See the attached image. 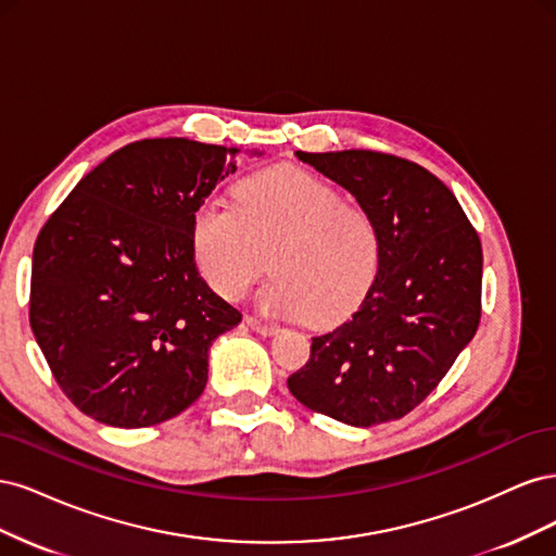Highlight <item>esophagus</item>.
Listing matches in <instances>:
<instances>
[{
	"label": "esophagus",
	"mask_w": 556,
	"mask_h": 556,
	"mask_svg": "<svg viewBox=\"0 0 556 556\" xmlns=\"http://www.w3.org/2000/svg\"><path fill=\"white\" fill-rule=\"evenodd\" d=\"M245 325H248L252 331H257V333H262V336H274V333L278 331L276 325L264 323V319H257V317H252V315L245 317Z\"/></svg>",
	"instance_id": "esophagus-1"
}]
</instances>
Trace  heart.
Returning a JSON list of instances; mask_svg holds the SVG:
<instances>
[{
    "label": "heart",
    "instance_id": "b5f03b06",
    "mask_svg": "<svg viewBox=\"0 0 556 556\" xmlns=\"http://www.w3.org/2000/svg\"><path fill=\"white\" fill-rule=\"evenodd\" d=\"M201 276L229 299H243L266 266L260 290L271 315L329 327L355 313L380 266V233L357 204L301 169H271L241 180L233 206L206 201L192 217Z\"/></svg>",
    "mask_w": 556,
    "mask_h": 556
}]
</instances>
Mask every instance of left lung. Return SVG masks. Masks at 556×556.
<instances>
[{
  "mask_svg": "<svg viewBox=\"0 0 556 556\" xmlns=\"http://www.w3.org/2000/svg\"><path fill=\"white\" fill-rule=\"evenodd\" d=\"M296 157L339 182L380 233V266L359 311L315 336L288 378L306 408L350 427L419 406L480 325L482 245L457 197L425 166L376 150Z\"/></svg>",
  "mask_w": 556,
  "mask_h": 556,
  "instance_id": "8db88e82",
  "label": "left lung"
}]
</instances>
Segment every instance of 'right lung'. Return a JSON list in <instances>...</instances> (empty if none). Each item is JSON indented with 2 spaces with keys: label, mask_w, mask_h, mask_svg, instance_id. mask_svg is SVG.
<instances>
[{
  "label": "right lung",
  "mask_w": 556,
  "mask_h": 556,
  "mask_svg": "<svg viewBox=\"0 0 556 556\" xmlns=\"http://www.w3.org/2000/svg\"><path fill=\"white\" fill-rule=\"evenodd\" d=\"M239 153L178 137L134 141L41 227L29 325L60 390L97 422L141 429L192 406L208 348L241 323L199 276L192 248V217Z\"/></svg>",
  "instance_id": "1"
}]
</instances>
